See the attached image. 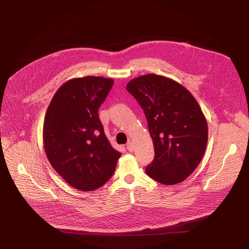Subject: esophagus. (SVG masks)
Returning <instances> with one entry per match:
<instances>
[{"mask_svg":"<svg viewBox=\"0 0 249 249\" xmlns=\"http://www.w3.org/2000/svg\"><path fill=\"white\" fill-rule=\"evenodd\" d=\"M126 147H127L128 151H133V149H134V146H133V143H132L131 141H129V142L127 143V145H126Z\"/></svg>","mask_w":249,"mask_h":249,"instance_id":"obj_1","label":"esophagus"}]
</instances>
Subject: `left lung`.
Instances as JSON below:
<instances>
[{
  "label": "left lung",
  "instance_id": "obj_1",
  "mask_svg": "<svg viewBox=\"0 0 249 249\" xmlns=\"http://www.w3.org/2000/svg\"><path fill=\"white\" fill-rule=\"evenodd\" d=\"M126 89L145 114L154 160L146 174L162 185L185 180L202 160L208 124L200 105L180 84L149 73L130 81Z\"/></svg>",
  "mask_w": 249,
  "mask_h": 249
}]
</instances>
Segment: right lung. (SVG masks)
I'll list each match as a JSON object with an SVG mask.
<instances>
[{
  "mask_svg": "<svg viewBox=\"0 0 249 249\" xmlns=\"http://www.w3.org/2000/svg\"><path fill=\"white\" fill-rule=\"evenodd\" d=\"M114 84L101 76L65 82L52 98L43 124L50 164L74 189L94 191L110 179L121 153L105 135L98 111Z\"/></svg>",
  "mask_w": 249,
  "mask_h": 249,
  "instance_id": "add662e5",
  "label": "right lung"
}]
</instances>
